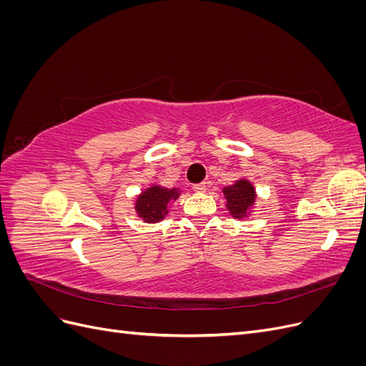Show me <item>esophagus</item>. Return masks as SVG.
Wrapping results in <instances>:
<instances>
[{"label": "esophagus", "mask_w": 366, "mask_h": 366, "mask_svg": "<svg viewBox=\"0 0 366 366\" xmlns=\"http://www.w3.org/2000/svg\"><path fill=\"white\" fill-rule=\"evenodd\" d=\"M192 187H194L195 192H200L202 194V192H206V187L207 186H206V183H198V184H194Z\"/></svg>", "instance_id": "obj_1"}]
</instances>
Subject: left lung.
I'll list each match as a JSON object with an SVG mask.
<instances>
[{"instance_id": "left-lung-1", "label": "left lung", "mask_w": 366, "mask_h": 366, "mask_svg": "<svg viewBox=\"0 0 366 366\" xmlns=\"http://www.w3.org/2000/svg\"><path fill=\"white\" fill-rule=\"evenodd\" d=\"M223 195L230 217L237 219H246L252 215L258 197L253 183L247 179H239L234 184L223 187Z\"/></svg>"}]
</instances>
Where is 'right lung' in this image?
Wrapping results in <instances>:
<instances>
[{
    "instance_id": "right-lung-1",
    "label": "right lung",
    "mask_w": 366,
    "mask_h": 366,
    "mask_svg": "<svg viewBox=\"0 0 366 366\" xmlns=\"http://www.w3.org/2000/svg\"><path fill=\"white\" fill-rule=\"evenodd\" d=\"M182 195L179 187H164L160 184H152L143 189L134 203L136 214L145 223H160L169 214V206Z\"/></svg>"
}]
</instances>
